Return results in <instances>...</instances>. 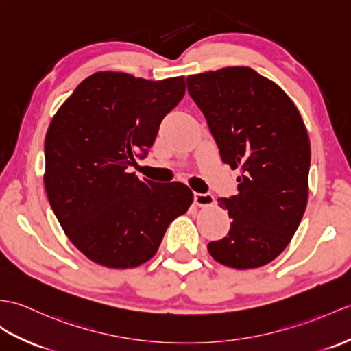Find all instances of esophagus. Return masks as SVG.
<instances>
[{
  "label": "esophagus",
  "instance_id": "1",
  "mask_svg": "<svg viewBox=\"0 0 351 351\" xmlns=\"http://www.w3.org/2000/svg\"><path fill=\"white\" fill-rule=\"evenodd\" d=\"M194 202L197 206H210L215 199L210 193H194Z\"/></svg>",
  "mask_w": 351,
  "mask_h": 351
}]
</instances>
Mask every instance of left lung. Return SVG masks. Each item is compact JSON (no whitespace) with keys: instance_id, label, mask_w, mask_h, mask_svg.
Wrapping results in <instances>:
<instances>
[{"instance_id":"left-lung-1","label":"left lung","mask_w":351,"mask_h":351,"mask_svg":"<svg viewBox=\"0 0 351 351\" xmlns=\"http://www.w3.org/2000/svg\"><path fill=\"white\" fill-rule=\"evenodd\" d=\"M223 162L241 169L238 194L218 203L233 219L223 239L208 243L217 262L260 267L289 245L308 200L311 146L296 106L272 80L250 67L186 77Z\"/></svg>"}]
</instances>
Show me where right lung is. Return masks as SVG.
Returning a JSON list of instances; mask_svg holds the SVG:
<instances>
[{
	"mask_svg": "<svg viewBox=\"0 0 351 351\" xmlns=\"http://www.w3.org/2000/svg\"><path fill=\"white\" fill-rule=\"evenodd\" d=\"M184 94V76L145 80L99 71L53 117L45 138L47 199L73 245L93 262L113 269L148 262L169 224L193 203L181 182L128 173Z\"/></svg>",
	"mask_w": 351,
	"mask_h": 351,
	"instance_id": "right-lung-1",
	"label": "right lung"
}]
</instances>
